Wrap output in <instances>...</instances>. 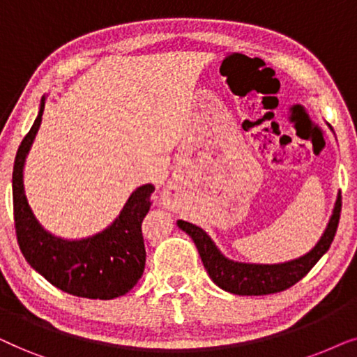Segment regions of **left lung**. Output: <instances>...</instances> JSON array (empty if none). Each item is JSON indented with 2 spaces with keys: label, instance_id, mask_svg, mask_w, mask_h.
I'll list each match as a JSON object with an SVG mask.
<instances>
[{
  "label": "left lung",
  "instance_id": "left-lung-1",
  "mask_svg": "<svg viewBox=\"0 0 357 357\" xmlns=\"http://www.w3.org/2000/svg\"><path fill=\"white\" fill-rule=\"evenodd\" d=\"M340 213L341 192L336 197L330 222L313 250L301 258L279 264H250L228 259L201 227L184 220H178V227L191 236L201 255L204 268L218 287L236 296H268V294L281 292L292 287L318 263V259L326 253L335 238Z\"/></svg>",
  "mask_w": 357,
  "mask_h": 357
}]
</instances>
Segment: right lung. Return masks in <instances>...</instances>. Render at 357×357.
<instances>
[{"label":"right lung","instance_id":"1","mask_svg":"<svg viewBox=\"0 0 357 357\" xmlns=\"http://www.w3.org/2000/svg\"><path fill=\"white\" fill-rule=\"evenodd\" d=\"M45 96L31 130L14 160L13 204L17 243L24 258L52 286L76 297L111 301L127 294L145 269L142 222L150 211L151 184L130 194L119 217L101 234L82 240H63L49 234L37 220L24 192V163L42 122Z\"/></svg>","mask_w":357,"mask_h":357}]
</instances>
